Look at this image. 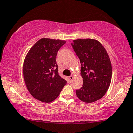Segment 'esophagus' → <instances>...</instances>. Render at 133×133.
<instances>
[{"mask_svg": "<svg viewBox=\"0 0 133 133\" xmlns=\"http://www.w3.org/2000/svg\"><path fill=\"white\" fill-rule=\"evenodd\" d=\"M73 77L72 76H70V77H69V80L70 82V83L72 81V80H73Z\"/></svg>", "mask_w": 133, "mask_h": 133, "instance_id": "obj_1", "label": "esophagus"}]
</instances>
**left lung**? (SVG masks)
<instances>
[{
    "instance_id": "1",
    "label": "left lung",
    "mask_w": 133,
    "mask_h": 133,
    "mask_svg": "<svg viewBox=\"0 0 133 133\" xmlns=\"http://www.w3.org/2000/svg\"><path fill=\"white\" fill-rule=\"evenodd\" d=\"M71 43L80 60L83 85L76 95L85 103L100 99L107 92L112 79V64L109 55L101 43L93 39H78Z\"/></svg>"
}]
</instances>
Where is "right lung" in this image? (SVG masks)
Instances as JSON below:
<instances>
[{"label":"right lung","instance_id":"1","mask_svg":"<svg viewBox=\"0 0 133 133\" xmlns=\"http://www.w3.org/2000/svg\"><path fill=\"white\" fill-rule=\"evenodd\" d=\"M65 41L42 38L26 55L23 75L28 91L34 98L45 103L54 101L67 81L59 76L56 57Z\"/></svg>","mask_w":133,"mask_h":133}]
</instances>
